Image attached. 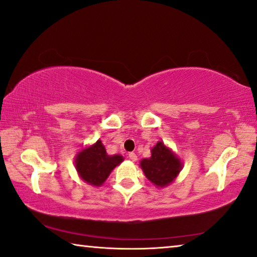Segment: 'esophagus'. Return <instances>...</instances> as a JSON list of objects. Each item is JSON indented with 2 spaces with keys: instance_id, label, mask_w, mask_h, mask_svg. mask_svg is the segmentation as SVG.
Masks as SVG:
<instances>
[{
  "instance_id": "1",
  "label": "esophagus",
  "mask_w": 257,
  "mask_h": 257,
  "mask_svg": "<svg viewBox=\"0 0 257 257\" xmlns=\"http://www.w3.org/2000/svg\"><path fill=\"white\" fill-rule=\"evenodd\" d=\"M128 159L131 160V161H133V162H136V161L138 160L137 154H136V153H130V154H128Z\"/></svg>"
}]
</instances>
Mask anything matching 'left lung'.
Instances as JSON below:
<instances>
[{
	"label": "left lung",
	"mask_w": 257,
	"mask_h": 257,
	"mask_svg": "<svg viewBox=\"0 0 257 257\" xmlns=\"http://www.w3.org/2000/svg\"><path fill=\"white\" fill-rule=\"evenodd\" d=\"M140 165L146 177L159 187L167 186L173 181L181 169L179 159L161 141L152 149L151 159L142 160Z\"/></svg>",
	"instance_id": "obj_1"
}]
</instances>
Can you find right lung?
Masks as SVG:
<instances>
[{"label": "right lung", "instance_id": "add662e5", "mask_svg": "<svg viewBox=\"0 0 257 257\" xmlns=\"http://www.w3.org/2000/svg\"><path fill=\"white\" fill-rule=\"evenodd\" d=\"M120 155L109 156L104 146L98 140L92 147L79 153L76 159L77 171L82 179L93 186H100L108 178L111 170L121 163Z\"/></svg>", "mask_w": 257, "mask_h": 257}]
</instances>
